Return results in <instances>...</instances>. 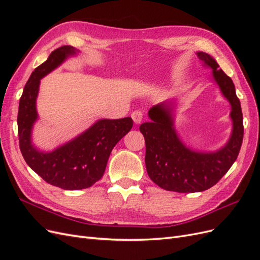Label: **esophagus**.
I'll return each mask as SVG.
<instances>
[{
	"label": "esophagus",
	"mask_w": 260,
	"mask_h": 260,
	"mask_svg": "<svg viewBox=\"0 0 260 260\" xmlns=\"http://www.w3.org/2000/svg\"><path fill=\"white\" fill-rule=\"evenodd\" d=\"M131 117H132L133 121H135V123H136V124H139L141 121H142V119H143V113L141 112V111H135V112L132 113Z\"/></svg>",
	"instance_id": "obj_1"
}]
</instances>
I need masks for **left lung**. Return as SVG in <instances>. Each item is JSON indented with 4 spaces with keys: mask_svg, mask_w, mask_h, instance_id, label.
<instances>
[{
    "mask_svg": "<svg viewBox=\"0 0 260 260\" xmlns=\"http://www.w3.org/2000/svg\"><path fill=\"white\" fill-rule=\"evenodd\" d=\"M198 56L212 69V77L231 105L233 125L228 143L211 153L185 146L175 129L172 101L153 106L148 111L151 121L140 125L145 139V165L149 178L164 190L178 193L202 192L214 186L237 160L244 135L241 103L232 79L209 54L198 52Z\"/></svg>",
    "mask_w": 260,
    "mask_h": 260,
    "instance_id": "obj_1",
    "label": "left lung"
}]
</instances>
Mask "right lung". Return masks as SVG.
Returning a JSON list of instances; mask_svg holds the SVG:
<instances>
[{"label":"right lung","mask_w":260,"mask_h":260,"mask_svg":"<svg viewBox=\"0 0 260 260\" xmlns=\"http://www.w3.org/2000/svg\"><path fill=\"white\" fill-rule=\"evenodd\" d=\"M77 52L73 46L62 45L35 69L23 89L17 116L19 147L28 166L45 182L69 191L90 187L103 177L112 149L133 125L131 117L101 119L52 152L34 146L31 131L38 119L36 101L40 80Z\"/></svg>","instance_id":"1"}]
</instances>
